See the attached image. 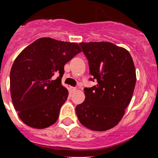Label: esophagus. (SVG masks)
Here are the masks:
<instances>
[{
	"instance_id": "esophagus-1",
	"label": "esophagus",
	"mask_w": 158,
	"mask_h": 158,
	"mask_svg": "<svg viewBox=\"0 0 158 158\" xmlns=\"http://www.w3.org/2000/svg\"><path fill=\"white\" fill-rule=\"evenodd\" d=\"M76 89H77V88L76 87H73V86H72V87H71V90H72V92H75Z\"/></svg>"
}]
</instances>
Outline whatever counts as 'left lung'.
<instances>
[{
	"mask_svg": "<svg viewBox=\"0 0 158 158\" xmlns=\"http://www.w3.org/2000/svg\"><path fill=\"white\" fill-rule=\"evenodd\" d=\"M79 44L97 85L84 89L85 101L76 107L78 119L91 130H108L122 120L132 99L136 82L133 60L127 50L112 43Z\"/></svg>",
	"mask_w": 158,
	"mask_h": 158,
	"instance_id": "8db88e82",
	"label": "left lung"
}]
</instances>
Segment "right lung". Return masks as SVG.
I'll use <instances>...</instances> for the list:
<instances>
[{
    "label": "right lung",
    "instance_id": "add662e5",
    "mask_svg": "<svg viewBox=\"0 0 158 158\" xmlns=\"http://www.w3.org/2000/svg\"><path fill=\"white\" fill-rule=\"evenodd\" d=\"M81 51L76 43L42 37L17 56L10 72V89L15 109L26 125L45 129L57 122L69 96L61 85L64 66ZM55 74L59 77L54 80Z\"/></svg>",
    "mask_w": 158,
    "mask_h": 158
}]
</instances>
